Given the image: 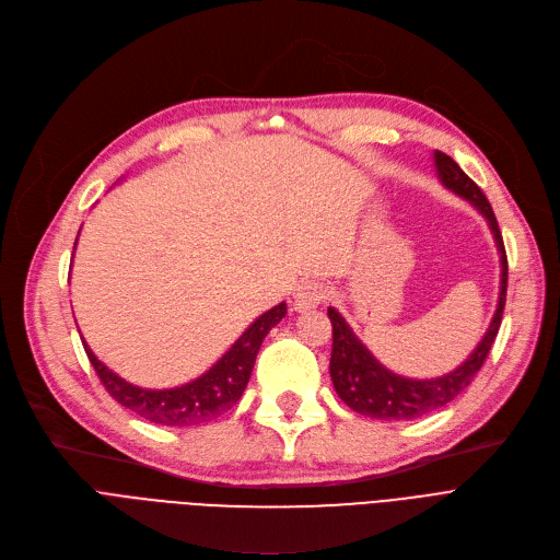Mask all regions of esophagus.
<instances>
[{
	"label": "esophagus",
	"instance_id": "34e87169",
	"mask_svg": "<svg viewBox=\"0 0 560 560\" xmlns=\"http://www.w3.org/2000/svg\"><path fill=\"white\" fill-rule=\"evenodd\" d=\"M327 287L318 280H303L299 287H295V293H293V305L295 310H312V307H318L327 301Z\"/></svg>",
	"mask_w": 560,
	"mask_h": 560
}]
</instances>
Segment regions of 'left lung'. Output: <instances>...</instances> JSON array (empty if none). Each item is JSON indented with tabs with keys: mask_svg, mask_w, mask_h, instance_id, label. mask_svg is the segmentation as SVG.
<instances>
[{
	"mask_svg": "<svg viewBox=\"0 0 560 560\" xmlns=\"http://www.w3.org/2000/svg\"><path fill=\"white\" fill-rule=\"evenodd\" d=\"M434 162H436V174L441 183L454 194L462 196V199H466L468 203H472L483 214V219L492 230V237H495L500 261H502L500 301L483 339L470 352V357L452 373L434 380H409L384 369L371 354V350L354 337L346 318L335 307H327V316H330V323H332L330 375H332L335 390L352 411L369 418H377V420H413L434 409L445 407L458 396V393H464L472 382V377L483 366L492 343H495L504 305H506L509 261H506L504 240L500 233L495 212H492L486 194L479 189V185L472 178H468V174L458 167L450 155H445L443 151H434Z\"/></svg>",
	"mask_w": 560,
	"mask_h": 560,
	"instance_id": "8db88e82",
	"label": "left lung"
}]
</instances>
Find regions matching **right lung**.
I'll return each mask as SVG.
<instances>
[{
    "label": "right lung",
    "mask_w": 560,
    "mask_h": 560,
    "mask_svg": "<svg viewBox=\"0 0 560 560\" xmlns=\"http://www.w3.org/2000/svg\"><path fill=\"white\" fill-rule=\"evenodd\" d=\"M79 240V237H77ZM287 314V305L280 303L269 312L255 318L248 330L228 348V352L217 361V364L206 371L201 377H196L176 388H142L121 380L108 366L94 357V352L83 343L90 364L94 366L98 380L106 386L110 396L126 409L138 413L140 418L167 424V427H191L206 424L228 409H233L250 380L253 364L257 350Z\"/></svg>",
    "instance_id": "1"
}]
</instances>
